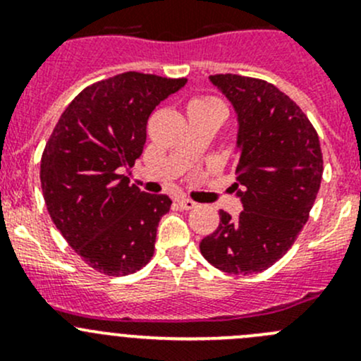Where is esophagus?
I'll list each match as a JSON object with an SVG mask.
<instances>
[{
    "mask_svg": "<svg viewBox=\"0 0 361 361\" xmlns=\"http://www.w3.org/2000/svg\"><path fill=\"white\" fill-rule=\"evenodd\" d=\"M176 202L181 209H194V207H197V202L190 201V199H178Z\"/></svg>",
    "mask_w": 361,
    "mask_h": 361,
    "instance_id": "1",
    "label": "esophagus"
}]
</instances>
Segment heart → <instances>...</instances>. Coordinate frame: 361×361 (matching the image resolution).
Masks as SVG:
<instances>
[{"label": "heart", "mask_w": 361, "mask_h": 361, "mask_svg": "<svg viewBox=\"0 0 361 361\" xmlns=\"http://www.w3.org/2000/svg\"><path fill=\"white\" fill-rule=\"evenodd\" d=\"M188 108H220V110H224L220 101H218L216 97H211V96L194 97V99L188 103Z\"/></svg>", "instance_id": "1"}]
</instances>
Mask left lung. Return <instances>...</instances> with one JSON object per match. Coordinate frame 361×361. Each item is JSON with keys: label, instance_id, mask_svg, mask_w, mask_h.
<instances>
[{"label": "left lung", "instance_id": "obj_1", "mask_svg": "<svg viewBox=\"0 0 361 361\" xmlns=\"http://www.w3.org/2000/svg\"><path fill=\"white\" fill-rule=\"evenodd\" d=\"M211 83L238 115L239 218L220 211V225L202 239V257L228 274L271 267L300 234L318 195L323 155L305 113L265 80L213 75Z\"/></svg>", "mask_w": 361, "mask_h": 361}]
</instances>
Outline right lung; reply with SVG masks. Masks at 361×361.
Wrapping results in <instances>:
<instances>
[{"mask_svg": "<svg viewBox=\"0 0 361 361\" xmlns=\"http://www.w3.org/2000/svg\"><path fill=\"white\" fill-rule=\"evenodd\" d=\"M187 78L127 71L83 89L61 115L42 155L43 197L63 238L106 276L140 271L154 257L171 199L120 174L143 154L155 106Z\"/></svg>", "mask_w": 361, "mask_h": 361, "instance_id": "right-lung-1", "label": "right lung"}]
</instances>
